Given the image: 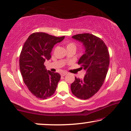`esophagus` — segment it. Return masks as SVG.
<instances>
[{"label": "esophagus", "instance_id": "34e87169", "mask_svg": "<svg viewBox=\"0 0 131 131\" xmlns=\"http://www.w3.org/2000/svg\"><path fill=\"white\" fill-rule=\"evenodd\" d=\"M67 72H61V76H65L66 75H67Z\"/></svg>", "mask_w": 131, "mask_h": 131}]
</instances>
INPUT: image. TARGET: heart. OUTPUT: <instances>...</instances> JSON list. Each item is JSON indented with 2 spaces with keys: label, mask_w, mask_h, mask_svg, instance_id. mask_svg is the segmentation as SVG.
Wrapping results in <instances>:
<instances>
[{
  "label": "heart",
  "mask_w": 131,
  "mask_h": 131,
  "mask_svg": "<svg viewBox=\"0 0 131 131\" xmlns=\"http://www.w3.org/2000/svg\"><path fill=\"white\" fill-rule=\"evenodd\" d=\"M66 48H67V50L72 49L75 51L77 47H76L75 43H72V42H70V43H67L66 44Z\"/></svg>",
  "instance_id": "heart-1"
}]
</instances>
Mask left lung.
<instances>
[{"instance_id":"obj_1","label":"left lung","mask_w":131,"mask_h":131,"mask_svg":"<svg viewBox=\"0 0 131 131\" xmlns=\"http://www.w3.org/2000/svg\"><path fill=\"white\" fill-rule=\"evenodd\" d=\"M72 37L82 43L85 49L78 64L86 74L82 79L75 77L71 92L80 99L86 100L99 91L104 83L109 67V51L105 43L92 34H78Z\"/></svg>"}]
</instances>
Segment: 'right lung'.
Wrapping results in <instances>:
<instances>
[{
    "mask_svg": "<svg viewBox=\"0 0 131 131\" xmlns=\"http://www.w3.org/2000/svg\"><path fill=\"white\" fill-rule=\"evenodd\" d=\"M64 37L37 32L29 36L22 48L19 66L23 81L31 94L40 99L53 95L61 78L57 72L47 71L44 63L51 57L54 46Z\"/></svg>",
    "mask_w": 131,
    "mask_h": 131,
    "instance_id": "1",
    "label": "right lung"
}]
</instances>
